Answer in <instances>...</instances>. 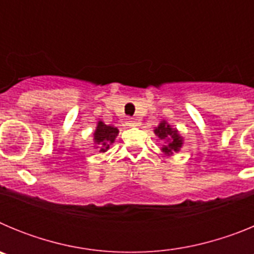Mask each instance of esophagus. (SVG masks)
I'll use <instances>...</instances> for the list:
<instances>
[{
  "label": "esophagus",
  "instance_id": "34e87169",
  "mask_svg": "<svg viewBox=\"0 0 254 254\" xmlns=\"http://www.w3.org/2000/svg\"><path fill=\"white\" fill-rule=\"evenodd\" d=\"M126 126H129V127H134V126H136V121H133L132 118H127V120H126Z\"/></svg>",
  "mask_w": 254,
  "mask_h": 254
}]
</instances>
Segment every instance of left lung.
<instances>
[{"mask_svg":"<svg viewBox=\"0 0 254 254\" xmlns=\"http://www.w3.org/2000/svg\"><path fill=\"white\" fill-rule=\"evenodd\" d=\"M154 133L158 136L160 140L164 141V145L161 147V151L167 156H170L174 152H178L181 147L183 146V137L179 134L178 129L173 128L172 126L167 121H161L154 129Z\"/></svg>","mask_w":254,"mask_h":254,"instance_id":"obj_1","label":"left lung"}]
</instances>
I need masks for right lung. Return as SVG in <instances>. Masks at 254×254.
Listing matches in <instances>:
<instances>
[{
  "label": "right lung",
  "instance_id": "right-lung-1",
  "mask_svg": "<svg viewBox=\"0 0 254 254\" xmlns=\"http://www.w3.org/2000/svg\"><path fill=\"white\" fill-rule=\"evenodd\" d=\"M118 132H120L118 128L114 126L105 125L102 121L98 122L95 131L93 133V140L96 149H99V152H105L109 149V146L116 141Z\"/></svg>",
  "mask_w": 254,
  "mask_h": 254
}]
</instances>
